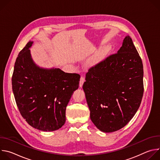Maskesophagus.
<instances>
[{"instance_id":"34e87169","label":"esophagus","mask_w":160,"mask_h":160,"mask_svg":"<svg viewBox=\"0 0 160 160\" xmlns=\"http://www.w3.org/2000/svg\"><path fill=\"white\" fill-rule=\"evenodd\" d=\"M84 82H85V78L82 76L81 78H80V83H79V85H80V87H82L83 86V84Z\"/></svg>"}]
</instances>
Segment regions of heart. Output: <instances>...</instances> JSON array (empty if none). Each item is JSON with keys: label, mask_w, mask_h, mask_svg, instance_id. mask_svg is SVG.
Segmentation results:
<instances>
[{"label": "heart", "mask_w": 160, "mask_h": 160, "mask_svg": "<svg viewBox=\"0 0 160 160\" xmlns=\"http://www.w3.org/2000/svg\"><path fill=\"white\" fill-rule=\"evenodd\" d=\"M109 51V47H104L102 49H101L98 53L96 54V55L92 59L89 61L88 63V66L92 67L100 63L105 58Z\"/></svg>", "instance_id": "b5f03b06"}]
</instances>
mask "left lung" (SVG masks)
I'll return each instance as SVG.
<instances>
[{
  "mask_svg": "<svg viewBox=\"0 0 160 160\" xmlns=\"http://www.w3.org/2000/svg\"><path fill=\"white\" fill-rule=\"evenodd\" d=\"M143 75L141 58L128 35L117 53L90 68L83 89L99 130L115 132L131 120L143 96Z\"/></svg>",
  "mask_w": 160,
  "mask_h": 160,
  "instance_id": "obj_1",
  "label": "left lung"
}]
</instances>
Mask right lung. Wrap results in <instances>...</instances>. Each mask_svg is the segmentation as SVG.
I'll use <instances>...</instances> for the list:
<instances>
[{
    "label": "right lung",
    "mask_w": 160,
    "mask_h": 160,
    "mask_svg": "<svg viewBox=\"0 0 160 160\" xmlns=\"http://www.w3.org/2000/svg\"><path fill=\"white\" fill-rule=\"evenodd\" d=\"M30 41L16 58L12 77V91L19 111L38 130L51 132L66 121V108L79 87L80 76L59 68H42L33 61Z\"/></svg>",
    "instance_id": "1"
}]
</instances>
